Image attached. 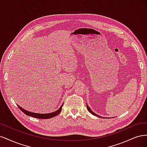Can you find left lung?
<instances>
[{
  "label": "left lung",
  "instance_id": "obj_1",
  "mask_svg": "<svg viewBox=\"0 0 147 147\" xmlns=\"http://www.w3.org/2000/svg\"><path fill=\"white\" fill-rule=\"evenodd\" d=\"M86 105H87V104H86ZM86 107H87V109H88V110L89 111V112H90L91 114H92V115H94V116H97V117H101V118H103L104 117H100V116H99V115H97V114H96L95 113H94V112H92V111L91 110V109L90 108V107H89V106L87 105H86Z\"/></svg>",
  "mask_w": 147,
  "mask_h": 147
}]
</instances>
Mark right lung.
Segmentation results:
<instances>
[{
    "label": "right lung",
    "instance_id": "obj_1",
    "mask_svg": "<svg viewBox=\"0 0 147 147\" xmlns=\"http://www.w3.org/2000/svg\"><path fill=\"white\" fill-rule=\"evenodd\" d=\"M63 104H62V105L61 106V107L55 112H51V113H34V112H29V111H27L24 110V109H23L20 105H18V106L19 109L23 112L24 113H25L26 115H28V116H30V117H32L34 118H40V119H48V118H53L54 117H56V115H58L62 110V107H63Z\"/></svg>",
    "mask_w": 147,
    "mask_h": 147
}]
</instances>
